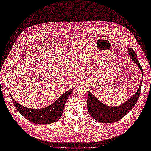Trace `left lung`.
I'll return each mask as SVG.
<instances>
[{"mask_svg":"<svg viewBox=\"0 0 151 151\" xmlns=\"http://www.w3.org/2000/svg\"><path fill=\"white\" fill-rule=\"evenodd\" d=\"M128 55L132 58L133 63L138 67L141 72L142 79L139 85L138 89L123 104L117 106H110L102 103L97 97L94 96L89 91H88L87 108L89 114L94 119L101 123H110L120 120L125 116L133 108L136 102L138 100L140 94L141 84L143 79V70L137 60V57L132 49L127 50Z\"/></svg>","mask_w":151,"mask_h":151,"instance_id":"1","label":"left lung"}]
</instances>
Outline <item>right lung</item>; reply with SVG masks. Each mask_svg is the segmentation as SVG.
Returning <instances> with one entry per match:
<instances>
[{
	"label": "right lung",
	"mask_w": 151,
	"mask_h": 151,
	"mask_svg": "<svg viewBox=\"0 0 151 151\" xmlns=\"http://www.w3.org/2000/svg\"><path fill=\"white\" fill-rule=\"evenodd\" d=\"M73 89L63 93L58 99L50 106L42 109L28 108L18 104L11 96V99L18 112L25 119L36 124H50L60 119L63 113L65 104Z\"/></svg>",
	"instance_id": "1"
}]
</instances>
